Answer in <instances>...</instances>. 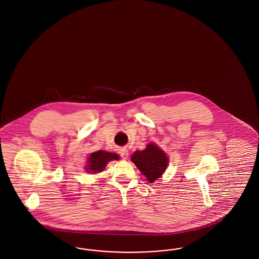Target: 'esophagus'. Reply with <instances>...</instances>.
<instances>
[{"mask_svg":"<svg viewBox=\"0 0 259 259\" xmlns=\"http://www.w3.org/2000/svg\"><path fill=\"white\" fill-rule=\"evenodd\" d=\"M119 154H120V156H121L122 158H124V159L127 158V157H128V151H127L125 148L121 149L120 152H119Z\"/></svg>","mask_w":259,"mask_h":259,"instance_id":"1","label":"esophagus"}]
</instances>
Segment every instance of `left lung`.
I'll return each mask as SVG.
<instances>
[{"label":"left lung","instance_id":"obj_1","mask_svg":"<svg viewBox=\"0 0 259 259\" xmlns=\"http://www.w3.org/2000/svg\"><path fill=\"white\" fill-rule=\"evenodd\" d=\"M132 161L145 175L149 183H153L160 178L168 165L166 154L156 144H148L145 150L136 151L132 156Z\"/></svg>","mask_w":259,"mask_h":259}]
</instances>
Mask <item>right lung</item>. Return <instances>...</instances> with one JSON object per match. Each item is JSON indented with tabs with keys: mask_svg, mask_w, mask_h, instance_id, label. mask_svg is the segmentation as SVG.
I'll use <instances>...</instances> for the list:
<instances>
[{
	"mask_svg": "<svg viewBox=\"0 0 259 259\" xmlns=\"http://www.w3.org/2000/svg\"><path fill=\"white\" fill-rule=\"evenodd\" d=\"M119 156L117 154L106 152V151H98L95 153H92L90 157L88 158L87 166V172H93V173H99L105 168L106 164L111 160H118Z\"/></svg>",
	"mask_w": 259,
	"mask_h": 259,
	"instance_id": "1",
	"label": "right lung"
}]
</instances>
